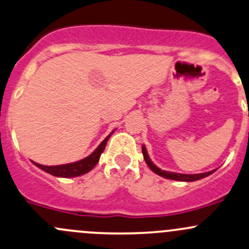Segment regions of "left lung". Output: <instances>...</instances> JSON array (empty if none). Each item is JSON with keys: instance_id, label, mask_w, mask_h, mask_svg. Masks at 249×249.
<instances>
[{"instance_id": "8db88e82", "label": "left lung", "mask_w": 249, "mask_h": 249, "mask_svg": "<svg viewBox=\"0 0 249 249\" xmlns=\"http://www.w3.org/2000/svg\"><path fill=\"white\" fill-rule=\"evenodd\" d=\"M142 153H143V158H144L146 164L149 166V168L151 169L154 173L160 175L162 178H166V179H171V180H178V181H196V180L203 179V178L208 177V175L213 174V173L216 171H211V172H206V173H200V174H180V173H173V172H167V171H162L160 169L158 166L153 163L150 158H149L148 153H146L145 146H142Z\"/></svg>"}]
</instances>
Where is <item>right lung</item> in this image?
Returning a JSON list of instances; mask_svg holds the SVG:
<instances>
[{
    "instance_id": "obj_1",
    "label": "right lung",
    "mask_w": 249,
    "mask_h": 249,
    "mask_svg": "<svg viewBox=\"0 0 249 249\" xmlns=\"http://www.w3.org/2000/svg\"><path fill=\"white\" fill-rule=\"evenodd\" d=\"M113 133L112 131L107 136L106 138L100 143V145L90 154L89 156H87L86 159L80 160L77 162H72V163H67V164H59V166H43V164H39L36 162H33L36 167H39L40 169L45 171L49 174L54 175V177L59 178H74V177H80V175L86 174L95 167V164L99 162L101 154L104 153L105 146H106L107 141L111 137V135Z\"/></svg>"
}]
</instances>
